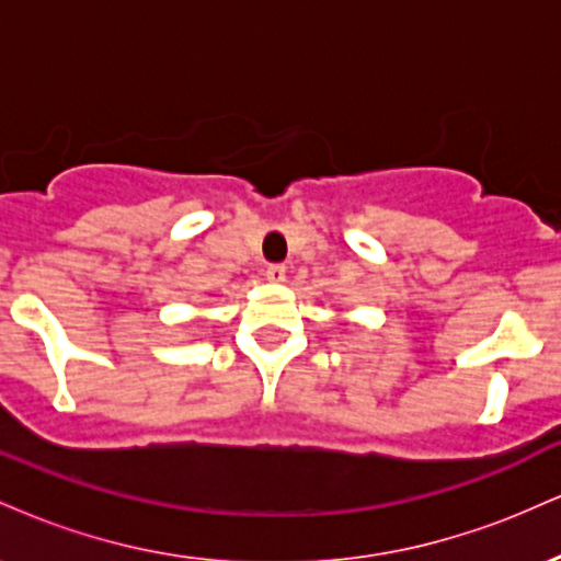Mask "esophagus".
<instances>
[{"label": "esophagus", "instance_id": "34e87169", "mask_svg": "<svg viewBox=\"0 0 561 561\" xmlns=\"http://www.w3.org/2000/svg\"><path fill=\"white\" fill-rule=\"evenodd\" d=\"M266 279L268 282H285V276H287V268L282 266V263H272V266H266Z\"/></svg>", "mask_w": 561, "mask_h": 561}]
</instances>
